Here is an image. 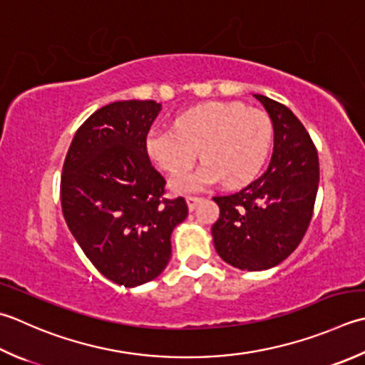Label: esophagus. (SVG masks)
Wrapping results in <instances>:
<instances>
[{
    "mask_svg": "<svg viewBox=\"0 0 365 365\" xmlns=\"http://www.w3.org/2000/svg\"><path fill=\"white\" fill-rule=\"evenodd\" d=\"M201 199H202V197H199V196H187V205H188V209H190V210H195V207L197 205V202H201Z\"/></svg>",
    "mask_w": 365,
    "mask_h": 365,
    "instance_id": "34e87169",
    "label": "esophagus"
}]
</instances>
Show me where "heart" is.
Instances as JSON below:
<instances>
[{"label": "heart", "instance_id": "obj_1", "mask_svg": "<svg viewBox=\"0 0 365 365\" xmlns=\"http://www.w3.org/2000/svg\"><path fill=\"white\" fill-rule=\"evenodd\" d=\"M272 145V123L266 113L240 103H209L185 112L174 130L152 128L145 153L169 175L182 173L197 159L203 166L170 182L175 192H192L221 180L226 188L253 182Z\"/></svg>", "mask_w": 365, "mask_h": 365}]
</instances>
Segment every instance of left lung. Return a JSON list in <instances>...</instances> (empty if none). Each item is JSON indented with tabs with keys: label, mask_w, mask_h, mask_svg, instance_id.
<instances>
[{
	"label": "left lung",
	"mask_w": 365,
	"mask_h": 365,
	"mask_svg": "<svg viewBox=\"0 0 365 365\" xmlns=\"http://www.w3.org/2000/svg\"><path fill=\"white\" fill-rule=\"evenodd\" d=\"M274 125V153L259 178L230 196H215L217 253L240 270H264L301 244L315 207L319 161L310 134L287 106L255 95Z\"/></svg>",
	"instance_id": "obj_1"
}]
</instances>
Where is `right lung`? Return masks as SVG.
Returning a JSON list of instances; mask_svg holds the SVG:
<instances>
[{
  "mask_svg": "<svg viewBox=\"0 0 365 365\" xmlns=\"http://www.w3.org/2000/svg\"><path fill=\"white\" fill-rule=\"evenodd\" d=\"M156 101L107 104L78 128L63 164L61 209L69 231L99 272L126 288L158 277L170 234L188 215L183 197H164L166 180L145 153Z\"/></svg>",
  "mask_w": 365,
  "mask_h": 365,
  "instance_id": "right-lung-1",
  "label": "right lung"
}]
</instances>
